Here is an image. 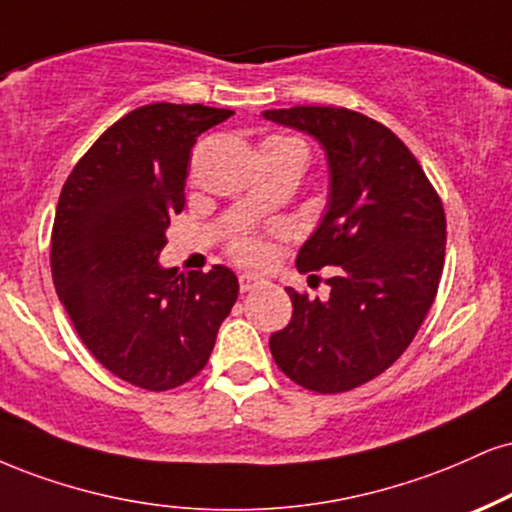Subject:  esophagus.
<instances>
[{"label": "esophagus", "mask_w": 512, "mask_h": 512, "mask_svg": "<svg viewBox=\"0 0 512 512\" xmlns=\"http://www.w3.org/2000/svg\"><path fill=\"white\" fill-rule=\"evenodd\" d=\"M238 283H240V293H250V291H255L257 286H260V279H257V276H252V274H243L238 279Z\"/></svg>", "instance_id": "1"}]
</instances>
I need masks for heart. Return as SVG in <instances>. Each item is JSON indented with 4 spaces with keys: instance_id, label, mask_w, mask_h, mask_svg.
Masks as SVG:
<instances>
[{
    "instance_id": "b5f03b06",
    "label": "heart",
    "mask_w": 512,
    "mask_h": 512,
    "mask_svg": "<svg viewBox=\"0 0 512 512\" xmlns=\"http://www.w3.org/2000/svg\"><path fill=\"white\" fill-rule=\"evenodd\" d=\"M231 252L238 262L248 264V267H262L272 257V248H269L267 240L255 236V233H243V236L233 238Z\"/></svg>"
}]
</instances>
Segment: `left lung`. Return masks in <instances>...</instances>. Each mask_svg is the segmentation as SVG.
<instances>
[{
  "instance_id": "obj_1",
  "label": "left lung",
  "mask_w": 512,
  "mask_h": 512,
  "mask_svg": "<svg viewBox=\"0 0 512 512\" xmlns=\"http://www.w3.org/2000/svg\"><path fill=\"white\" fill-rule=\"evenodd\" d=\"M267 121L307 133L329 164V200L298 252L300 272L329 267L331 293L288 288L293 317L269 338L288 379L341 393L389 369L436 298L446 255L443 205L398 135L343 107L269 109Z\"/></svg>"
}]
</instances>
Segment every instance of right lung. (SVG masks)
<instances>
[{"mask_svg": "<svg viewBox=\"0 0 512 512\" xmlns=\"http://www.w3.org/2000/svg\"><path fill=\"white\" fill-rule=\"evenodd\" d=\"M231 109L157 102L100 135L61 188L52 276L95 360L147 391H169L207 365L238 279L214 264L178 274L159 264L166 229L186 205L197 135Z\"/></svg>", "mask_w": 512, "mask_h": 512, "instance_id": "add662e5", "label": "right lung"}]
</instances>
